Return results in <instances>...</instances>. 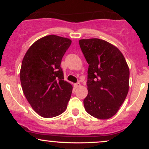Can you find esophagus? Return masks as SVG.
Masks as SVG:
<instances>
[{"instance_id":"esophagus-1","label":"esophagus","mask_w":149,"mask_h":149,"mask_svg":"<svg viewBox=\"0 0 149 149\" xmlns=\"http://www.w3.org/2000/svg\"><path fill=\"white\" fill-rule=\"evenodd\" d=\"M73 86H74L75 88H78V87L80 86V83H75V84L73 85Z\"/></svg>"}]
</instances>
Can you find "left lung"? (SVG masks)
<instances>
[{"label": "left lung", "mask_w": 149, "mask_h": 149, "mask_svg": "<svg viewBox=\"0 0 149 149\" xmlns=\"http://www.w3.org/2000/svg\"><path fill=\"white\" fill-rule=\"evenodd\" d=\"M79 45L89 64L88 94L83 101L85 111L96 118H110L127 95L128 65L119 49L106 40L81 39Z\"/></svg>", "instance_id": "1"}]
</instances>
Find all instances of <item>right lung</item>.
<instances>
[{
    "label": "right lung",
    "instance_id": "1",
    "mask_svg": "<svg viewBox=\"0 0 149 149\" xmlns=\"http://www.w3.org/2000/svg\"><path fill=\"white\" fill-rule=\"evenodd\" d=\"M71 44L66 38L46 36L31 46L22 60L23 92L32 109L43 118L60 115L67 108L73 87L64 80L60 65Z\"/></svg>",
    "mask_w": 149,
    "mask_h": 149
}]
</instances>
